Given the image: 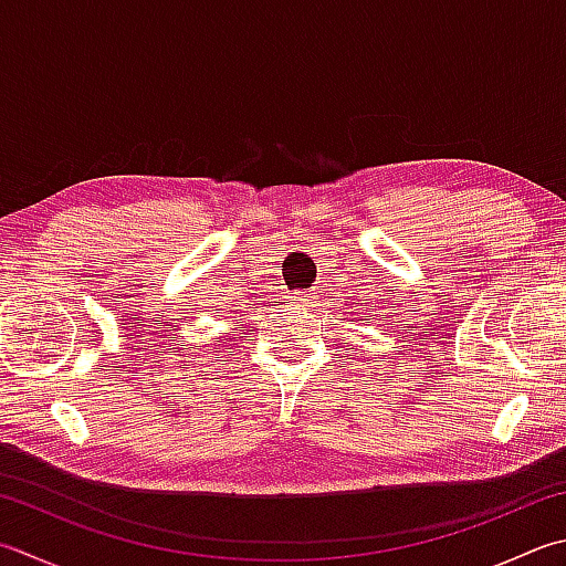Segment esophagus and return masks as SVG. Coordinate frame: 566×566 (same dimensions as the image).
Listing matches in <instances>:
<instances>
[{
    "label": "esophagus",
    "instance_id": "34e87169",
    "mask_svg": "<svg viewBox=\"0 0 566 566\" xmlns=\"http://www.w3.org/2000/svg\"><path fill=\"white\" fill-rule=\"evenodd\" d=\"M293 301L297 305H303V307H311L315 303V295L313 293H297V295H293Z\"/></svg>",
    "mask_w": 566,
    "mask_h": 566
}]
</instances>
